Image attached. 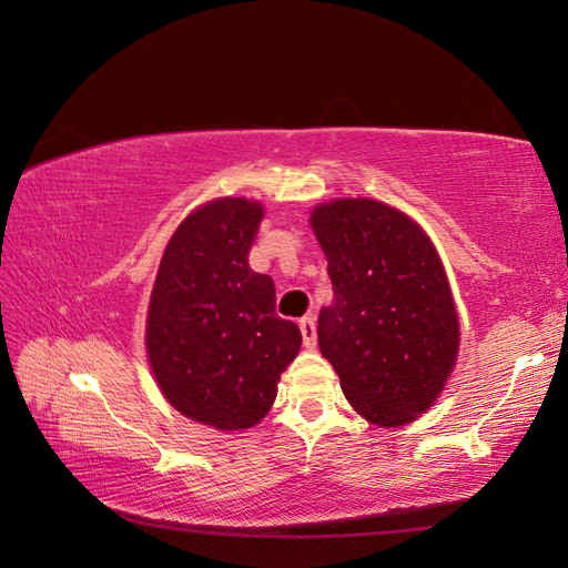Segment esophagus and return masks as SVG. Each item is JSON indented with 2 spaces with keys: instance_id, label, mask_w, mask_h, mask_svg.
Wrapping results in <instances>:
<instances>
[{
  "instance_id": "34e87169",
  "label": "esophagus",
  "mask_w": 568,
  "mask_h": 568,
  "mask_svg": "<svg viewBox=\"0 0 568 568\" xmlns=\"http://www.w3.org/2000/svg\"><path fill=\"white\" fill-rule=\"evenodd\" d=\"M301 334H303V346L313 351L317 346V324H315L313 315L301 320Z\"/></svg>"
}]
</instances>
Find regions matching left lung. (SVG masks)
Here are the masks:
<instances>
[{
  "label": "left lung",
  "instance_id": "1",
  "mask_svg": "<svg viewBox=\"0 0 568 568\" xmlns=\"http://www.w3.org/2000/svg\"><path fill=\"white\" fill-rule=\"evenodd\" d=\"M311 222L334 286L317 320L320 351L367 422L407 424L432 407L459 346L436 248L417 222L369 199L317 205Z\"/></svg>",
  "mask_w": 568,
  "mask_h": 568
}]
</instances>
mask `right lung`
I'll use <instances>...</instances> for the list:
<instances>
[{"label": "right lung", "mask_w": 568, "mask_h": 568, "mask_svg": "<svg viewBox=\"0 0 568 568\" xmlns=\"http://www.w3.org/2000/svg\"><path fill=\"white\" fill-rule=\"evenodd\" d=\"M261 203L217 199L170 239L151 291L149 363L168 403L222 432L261 422L301 351V329L274 311L267 274L248 253Z\"/></svg>", "instance_id": "right-lung-1"}]
</instances>
